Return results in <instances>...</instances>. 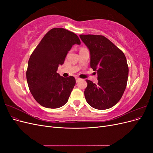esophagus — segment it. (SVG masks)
<instances>
[{"instance_id":"34e87169","label":"esophagus","mask_w":153,"mask_h":153,"mask_svg":"<svg viewBox=\"0 0 153 153\" xmlns=\"http://www.w3.org/2000/svg\"><path fill=\"white\" fill-rule=\"evenodd\" d=\"M80 80V78H76V82H79Z\"/></svg>"}]
</instances>
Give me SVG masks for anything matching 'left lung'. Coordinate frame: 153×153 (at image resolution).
Segmentation results:
<instances>
[{"instance_id": "1", "label": "left lung", "mask_w": 153, "mask_h": 153, "mask_svg": "<svg viewBox=\"0 0 153 153\" xmlns=\"http://www.w3.org/2000/svg\"><path fill=\"white\" fill-rule=\"evenodd\" d=\"M80 38L89 49L91 68L98 74L97 84L86 80L85 100L94 108L108 109L118 103L126 89L129 71L126 57L103 36L81 34Z\"/></svg>"}]
</instances>
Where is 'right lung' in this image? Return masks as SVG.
I'll return each mask as SVG.
<instances>
[{
	"mask_svg": "<svg viewBox=\"0 0 153 153\" xmlns=\"http://www.w3.org/2000/svg\"><path fill=\"white\" fill-rule=\"evenodd\" d=\"M80 45L76 34L63 28H53L45 35L31 54L26 72L29 90L35 100L48 108L65 105L75 85L72 76L57 73L73 45Z\"/></svg>",
	"mask_w": 153,
	"mask_h": 153,
	"instance_id": "1",
	"label": "right lung"
}]
</instances>
